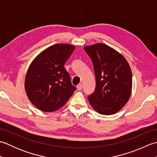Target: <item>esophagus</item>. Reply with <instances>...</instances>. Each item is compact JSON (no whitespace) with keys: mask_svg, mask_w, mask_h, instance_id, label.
Wrapping results in <instances>:
<instances>
[{"mask_svg":"<svg viewBox=\"0 0 157 157\" xmlns=\"http://www.w3.org/2000/svg\"><path fill=\"white\" fill-rule=\"evenodd\" d=\"M77 89H78V90H81L82 89V84H79L78 86H77Z\"/></svg>","mask_w":157,"mask_h":157,"instance_id":"esophagus-1","label":"esophagus"}]
</instances>
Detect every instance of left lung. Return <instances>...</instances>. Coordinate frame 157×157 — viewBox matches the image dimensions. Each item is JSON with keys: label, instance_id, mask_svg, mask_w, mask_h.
Masks as SVG:
<instances>
[{"label": "left lung", "instance_id": "1", "mask_svg": "<svg viewBox=\"0 0 157 157\" xmlns=\"http://www.w3.org/2000/svg\"><path fill=\"white\" fill-rule=\"evenodd\" d=\"M84 50L92 61L96 82L94 92L88 96L90 104L100 114H115L132 94L129 63L121 53L103 43L86 46Z\"/></svg>", "mask_w": 157, "mask_h": 157}]
</instances>
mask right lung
Instances as JSON below:
<instances>
[{"mask_svg":"<svg viewBox=\"0 0 157 157\" xmlns=\"http://www.w3.org/2000/svg\"><path fill=\"white\" fill-rule=\"evenodd\" d=\"M75 48L69 44L51 46L29 65L25 90L29 101L38 109L48 113L61 109L76 90L64 67Z\"/></svg>","mask_w":157,"mask_h":157,"instance_id":"right-lung-1","label":"right lung"}]
</instances>
